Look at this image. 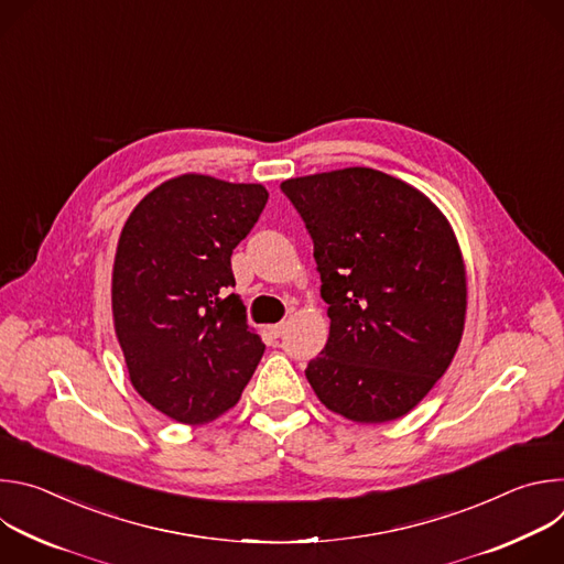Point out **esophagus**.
<instances>
[{"instance_id": "1", "label": "esophagus", "mask_w": 564, "mask_h": 564, "mask_svg": "<svg viewBox=\"0 0 564 564\" xmlns=\"http://www.w3.org/2000/svg\"><path fill=\"white\" fill-rule=\"evenodd\" d=\"M270 333L274 335V337H281L283 333H285V324L281 321V324H274V326H270Z\"/></svg>"}]
</instances>
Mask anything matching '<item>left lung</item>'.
Returning <instances> with one entry per match:
<instances>
[{"mask_svg": "<svg viewBox=\"0 0 564 564\" xmlns=\"http://www.w3.org/2000/svg\"><path fill=\"white\" fill-rule=\"evenodd\" d=\"M283 194L314 243L330 337L305 377L333 413L383 424L411 413L464 333L455 231L413 185L370 167L290 178Z\"/></svg>", "mask_w": 564, "mask_h": 564, "instance_id": "1", "label": "left lung"}]
</instances>
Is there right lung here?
<instances>
[{
    "label": "right lung",
    "mask_w": 564,
    "mask_h": 564,
    "mask_svg": "<svg viewBox=\"0 0 564 564\" xmlns=\"http://www.w3.org/2000/svg\"><path fill=\"white\" fill-rule=\"evenodd\" d=\"M268 189L183 174L129 214L113 261L111 307L138 394L181 424L236 406L265 344L250 330L231 250L259 220Z\"/></svg>",
    "instance_id": "right-lung-1"
}]
</instances>
